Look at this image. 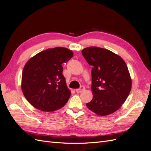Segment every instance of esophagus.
<instances>
[{
  "mask_svg": "<svg viewBox=\"0 0 151 151\" xmlns=\"http://www.w3.org/2000/svg\"><path fill=\"white\" fill-rule=\"evenodd\" d=\"M84 90H85L84 87V86H81L79 89H77L76 91V92L77 93H81V92H83V91H84Z\"/></svg>",
  "mask_w": 151,
  "mask_h": 151,
  "instance_id": "34e87169",
  "label": "esophagus"
}]
</instances>
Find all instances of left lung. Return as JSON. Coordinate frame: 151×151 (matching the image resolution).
<instances>
[{"label":"left lung","instance_id":"obj_1","mask_svg":"<svg viewBox=\"0 0 151 151\" xmlns=\"http://www.w3.org/2000/svg\"><path fill=\"white\" fill-rule=\"evenodd\" d=\"M82 54L90 65L93 98L86 104L91 111L99 116L115 112L125 101L132 88V79L125 62L110 50L89 47Z\"/></svg>","mask_w":151,"mask_h":151}]
</instances>
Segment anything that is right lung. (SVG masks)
Wrapping results in <instances>:
<instances>
[{
  "label": "right lung",
  "mask_w": 151,
  "mask_h": 151,
  "mask_svg": "<svg viewBox=\"0 0 151 151\" xmlns=\"http://www.w3.org/2000/svg\"><path fill=\"white\" fill-rule=\"evenodd\" d=\"M67 48H48L26 63L22 74L21 89L28 102L39 110L54 111L68 101L71 92L62 74L63 63L73 57Z\"/></svg>",
  "instance_id": "1"
}]
</instances>
